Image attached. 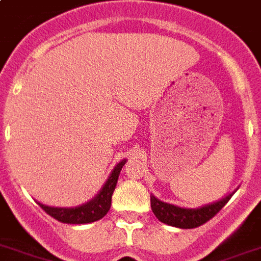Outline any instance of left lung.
<instances>
[{
	"label": "left lung",
	"mask_w": 261,
	"mask_h": 261,
	"mask_svg": "<svg viewBox=\"0 0 261 261\" xmlns=\"http://www.w3.org/2000/svg\"><path fill=\"white\" fill-rule=\"evenodd\" d=\"M233 193H229V195L216 201V203L200 206V208H196V210L181 208V206H176L173 204L164 203V201H160L152 195L150 196V206H152L154 216L161 223L168 224L171 227L191 229V228L200 227L208 220H211L229 201Z\"/></svg>",
	"instance_id": "left-lung-1"
}]
</instances>
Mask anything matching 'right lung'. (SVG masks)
Returning <instances> with one entry per match:
<instances>
[{
	"label": "right lung",
	"mask_w": 261,
	"mask_h": 261,
	"mask_svg": "<svg viewBox=\"0 0 261 261\" xmlns=\"http://www.w3.org/2000/svg\"><path fill=\"white\" fill-rule=\"evenodd\" d=\"M125 163L126 160H122L121 163H118L115 169L112 171L111 176L108 177L107 182L101 188L98 195L90 201H88V203L83 204V205L74 206V208H55V206L44 205L41 203L37 204L45 212L48 213L49 216H51L56 220L61 221V223L87 224L100 220L107 215L109 208H111L112 195H113V191H115L116 184H117L118 174H120L122 165Z\"/></svg>",
	"instance_id": "obj_1"
}]
</instances>
